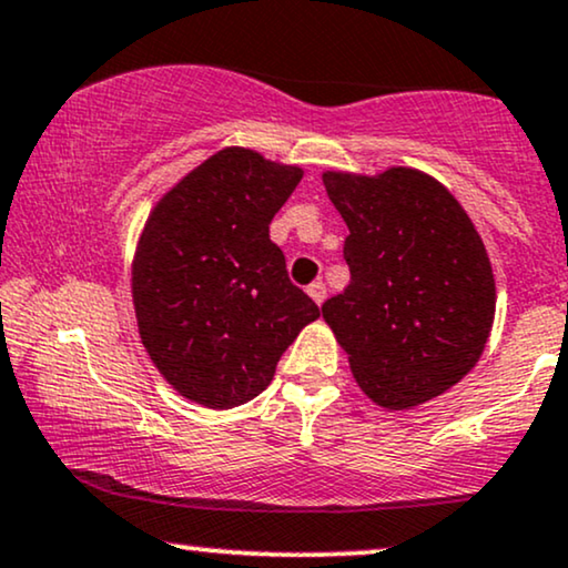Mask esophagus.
I'll return each mask as SVG.
<instances>
[{"instance_id": "esophagus-1", "label": "esophagus", "mask_w": 568, "mask_h": 568, "mask_svg": "<svg viewBox=\"0 0 568 568\" xmlns=\"http://www.w3.org/2000/svg\"><path fill=\"white\" fill-rule=\"evenodd\" d=\"M307 294H311L313 302H318V305H321V302L326 300V284H323V282H313L311 286H307Z\"/></svg>"}]
</instances>
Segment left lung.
Listing matches in <instances>:
<instances>
[{
    "label": "left lung",
    "instance_id": "8db88e82",
    "mask_svg": "<svg viewBox=\"0 0 568 568\" xmlns=\"http://www.w3.org/2000/svg\"><path fill=\"white\" fill-rule=\"evenodd\" d=\"M323 185L349 226L352 278L321 311L352 375L386 409L436 399L473 371L490 336L496 282L480 234L417 169L326 172Z\"/></svg>",
    "mask_w": 568,
    "mask_h": 568
}]
</instances>
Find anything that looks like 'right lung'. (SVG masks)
Instances as JSON below:
<instances>
[{
	"instance_id": "right-lung-1",
	"label": "right lung",
	"mask_w": 568,
	"mask_h": 568,
	"mask_svg": "<svg viewBox=\"0 0 568 568\" xmlns=\"http://www.w3.org/2000/svg\"><path fill=\"white\" fill-rule=\"evenodd\" d=\"M302 169L224 149L151 211L132 261L138 331L159 373L211 409L245 404L318 305L290 282L268 224Z\"/></svg>"
}]
</instances>
